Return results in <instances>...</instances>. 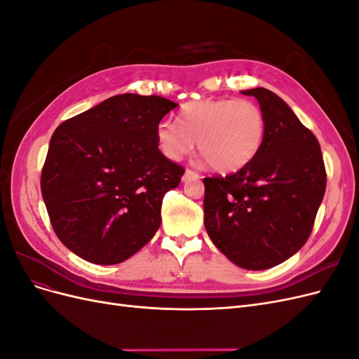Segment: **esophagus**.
<instances>
[{"instance_id":"34e87169","label":"esophagus","mask_w":359,"mask_h":359,"mask_svg":"<svg viewBox=\"0 0 359 359\" xmlns=\"http://www.w3.org/2000/svg\"><path fill=\"white\" fill-rule=\"evenodd\" d=\"M190 178H201V177H199V173H198V172H193V170L187 169L186 172H184L182 181H187V180H190Z\"/></svg>"}]
</instances>
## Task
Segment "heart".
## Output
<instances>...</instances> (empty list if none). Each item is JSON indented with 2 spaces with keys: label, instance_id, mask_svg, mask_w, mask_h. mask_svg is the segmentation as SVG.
Listing matches in <instances>:
<instances>
[{
  "label": "heart",
  "instance_id": "1",
  "mask_svg": "<svg viewBox=\"0 0 359 359\" xmlns=\"http://www.w3.org/2000/svg\"><path fill=\"white\" fill-rule=\"evenodd\" d=\"M178 124L161 121L157 144L170 160H181L198 148L219 172L247 166L264 144L265 116L260 107L244 99H205L184 104Z\"/></svg>",
  "mask_w": 359,
  "mask_h": 359
}]
</instances>
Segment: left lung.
<instances>
[{
  "instance_id": "left-lung-1",
  "label": "left lung",
  "mask_w": 359,
  "mask_h": 359,
  "mask_svg": "<svg viewBox=\"0 0 359 359\" xmlns=\"http://www.w3.org/2000/svg\"><path fill=\"white\" fill-rule=\"evenodd\" d=\"M253 95L265 116L256 157L227 177L205 178V229L212 244L244 269L285 262L306 244L322 203L327 172L320 145L283 99Z\"/></svg>"
}]
</instances>
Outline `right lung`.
I'll list each match as a JSON object with an SVG mask.
<instances>
[{
    "mask_svg": "<svg viewBox=\"0 0 359 359\" xmlns=\"http://www.w3.org/2000/svg\"><path fill=\"white\" fill-rule=\"evenodd\" d=\"M178 104L158 95H114L57 127L41 170L53 231L97 265L121 264L156 235L165 193L184 169L160 153L157 127Z\"/></svg>",
    "mask_w": 359,
    "mask_h": 359,
    "instance_id": "obj_1",
    "label": "right lung"
}]
</instances>
